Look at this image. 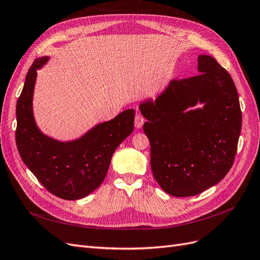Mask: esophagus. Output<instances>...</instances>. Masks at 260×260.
Wrapping results in <instances>:
<instances>
[{"label":"esophagus","mask_w":260,"mask_h":260,"mask_svg":"<svg viewBox=\"0 0 260 260\" xmlns=\"http://www.w3.org/2000/svg\"><path fill=\"white\" fill-rule=\"evenodd\" d=\"M144 123H145L144 116H142L140 113H137L136 116H135V126L137 128H141L142 125H144Z\"/></svg>","instance_id":"1"}]
</instances>
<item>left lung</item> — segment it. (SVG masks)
Returning a JSON list of instances; mask_svg holds the SVG:
<instances>
[{
  "label": "left lung",
  "instance_id": "left-lung-1",
  "mask_svg": "<svg viewBox=\"0 0 260 260\" xmlns=\"http://www.w3.org/2000/svg\"><path fill=\"white\" fill-rule=\"evenodd\" d=\"M198 71L139 105L152 174L173 197L197 196L217 185L237 153L242 112L234 82L208 55L198 57ZM198 103L204 107L189 109Z\"/></svg>",
  "mask_w": 260,
  "mask_h": 260
}]
</instances>
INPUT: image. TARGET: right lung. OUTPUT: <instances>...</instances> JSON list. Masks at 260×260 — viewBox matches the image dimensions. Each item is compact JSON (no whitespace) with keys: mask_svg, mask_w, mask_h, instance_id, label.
<instances>
[{"mask_svg":"<svg viewBox=\"0 0 260 260\" xmlns=\"http://www.w3.org/2000/svg\"><path fill=\"white\" fill-rule=\"evenodd\" d=\"M48 59L38 58L27 73L16 106V145L23 163L51 193L63 200H79L102 185L115 149L134 129L135 111L125 110L75 140L46 136L33 116L32 99L37 70Z\"/></svg>","mask_w":260,"mask_h":260,"instance_id":"right-lung-1","label":"right lung"}]
</instances>
